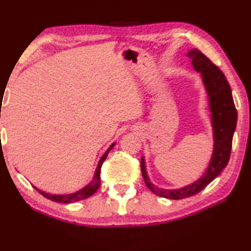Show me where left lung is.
Returning <instances> with one entry per match:
<instances>
[{
    "label": "left lung",
    "mask_w": 251,
    "mask_h": 251,
    "mask_svg": "<svg viewBox=\"0 0 251 251\" xmlns=\"http://www.w3.org/2000/svg\"><path fill=\"white\" fill-rule=\"evenodd\" d=\"M188 56L192 59V65L196 72L201 73L203 85L208 94V100H209L211 125L214 130V151L209 166L206 173L192 184L181 189L165 190L157 188L149 181L144 158H141V171H142V176L148 188L156 196L174 200L184 199V198L199 193L226 167L230 160L232 139L236 127V119H238V112L233 102L231 87L222 70L197 49L190 51Z\"/></svg>",
    "instance_id": "left-lung-1"
}]
</instances>
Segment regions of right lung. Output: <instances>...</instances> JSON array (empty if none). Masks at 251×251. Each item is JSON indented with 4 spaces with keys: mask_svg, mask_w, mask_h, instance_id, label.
Wrapping results in <instances>:
<instances>
[{
    "mask_svg": "<svg viewBox=\"0 0 251 251\" xmlns=\"http://www.w3.org/2000/svg\"><path fill=\"white\" fill-rule=\"evenodd\" d=\"M115 144L116 143H112L111 146L109 147V149L105 151L103 156L101 157V159H100V161H99V164H98L97 171H95V173H94L93 179H92V181L86 186H84L83 189H80V190H78V191H76V192H74V193H70V195H49V193L41 191V190H38L37 188H35V189H36L37 191L40 192L42 196L45 197V198H48V199L54 201V202H62V203L76 202V201L86 199V198L93 196L94 193L98 191V189L100 188V184H101V181H100L101 166H102V164H103V161L105 160V158H107L109 151H110L112 148L115 147Z\"/></svg>",
    "mask_w": 251,
    "mask_h": 251,
    "instance_id": "right-lung-1",
    "label": "right lung"
}]
</instances>
